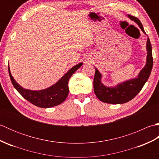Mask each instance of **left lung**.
Instances as JSON below:
<instances>
[{"mask_svg": "<svg viewBox=\"0 0 159 159\" xmlns=\"http://www.w3.org/2000/svg\"><path fill=\"white\" fill-rule=\"evenodd\" d=\"M128 16L137 23L142 31L146 33L142 24L139 19L131 15ZM146 46L148 50L146 65L136 79L119 84L116 87H107L101 83V74L96 69L93 79V90L97 98L100 101L109 104H123L131 100L137 95L149 78L153 66L152 46L149 38L148 39Z\"/></svg>", "mask_w": 159, "mask_h": 159, "instance_id": "1", "label": "left lung"}]
</instances>
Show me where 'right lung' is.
I'll return each mask as SVG.
<instances>
[{"label":"right lung","mask_w":159,"mask_h":159,"mask_svg":"<svg viewBox=\"0 0 159 159\" xmlns=\"http://www.w3.org/2000/svg\"><path fill=\"white\" fill-rule=\"evenodd\" d=\"M82 65L83 63H80L74 66L55 85L49 88L40 91H32L22 88L13 79L10 72L9 66L8 70L13 85L20 93V95L37 107L40 108H50L59 105L65 101L69 93L68 81L70 78Z\"/></svg>","instance_id":"obj_1"}]
</instances>
